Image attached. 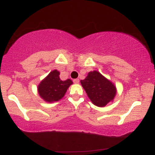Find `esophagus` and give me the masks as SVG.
<instances>
[{
	"label": "esophagus",
	"mask_w": 155,
	"mask_h": 155,
	"mask_svg": "<svg viewBox=\"0 0 155 155\" xmlns=\"http://www.w3.org/2000/svg\"><path fill=\"white\" fill-rule=\"evenodd\" d=\"M74 82L75 83V84L79 83V79H74Z\"/></svg>",
	"instance_id": "1"
}]
</instances>
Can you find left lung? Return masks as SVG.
Wrapping results in <instances>:
<instances>
[{
    "mask_svg": "<svg viewBox=\"0 0 155 155\" xmlns=\"http://www.w3.org/2000/svg\"><path fill=\"white\" fill-rule=\"evenodd\" d=\"M81 84L92 104L99 107L106 106L116 95L114 84L96 71L89 73Z\"/></svg>",
    "mask_w": 155,
    "mask_h": 155,
    "instance_id": "left-lung-1",
    "label": "left lung"
}]
</instances>
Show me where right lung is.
<instances>
[{
  "label": "right lung",
  "instance_id": "1",
  "mask_svg": "<svg viewBox=\"0 0 155 155\" xmlns=\"http://www.w3.org/2000/svg\"><path fill=\"white\" fill-rule=\"evenodd\" d=\"M72 84L73 81L69 79L62 81L60 79V72L54 70L38 85L39 95L47 102L58 101L65 95L68 88Z\"/></svg>",
  "mask_w": 155,
  "mask_h": 155
}]
</instances>
